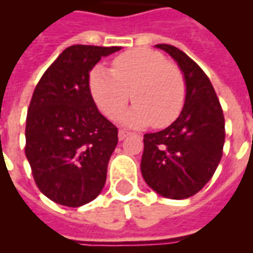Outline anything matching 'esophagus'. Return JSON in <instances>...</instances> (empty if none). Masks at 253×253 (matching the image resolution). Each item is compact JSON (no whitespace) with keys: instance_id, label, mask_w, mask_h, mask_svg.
Listing matches in <instances>:
<instances>
[{"instance_id":"obj_1","label":"esophagus","mask_w":253,"mask_h":253,"mask_svg":"<svg viewBox=\"0 0 253 253\" xmlns=\"http://www.w3.org/2000/svg\"><path fill=\"white\" fill-rule=\"evenodd\" d=\"M127 135H128V132H127L126 130H119L118 131V139H119V140H123V139L126 138Z\"/></svg>"}]
</instances>
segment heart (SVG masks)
Instances as JSON below:
<instances>
[{
    "label": "heart",
    "instance_id": "heart-1",
    "mask_svg": "<svg viewBox=\"0 0 253 253\" xmlns=\"http://www.w3.org/2000/svg\"><path fill=\"white\" fill-rule=\"evenodd\" d=\"M89 84L95 103L111 119L125 110L131 91L134 106L121 118L130 127L170 125L182 110L186 93L180 69L167 63L162 53L147 48L115 57L113 71L95 67Z\"/></svg>",
    "mask_w": 253,
    "mask_h": 253
}]
</instances>
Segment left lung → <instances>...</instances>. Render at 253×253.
Here are the masks:
<instances>
[{
	"label": "left lung",
	"mask_w": 253,
	"mask_h": 253,
	"mask_svg": "<svg viewBox=\"0 0 253 253\" xmlns=\"http://www.w3.org/2000/svg\"><path fill=\"white\" fill-rule=\"evenodd\" d=\"M166 51L184 75L185 102L172 125L144 135L140 170L154 192L170 200L194 196L218 168L224 144V117L209 77L190 57L170 44Z\"/></svg>",
	"instance_id": "obj_1"
}]
</instances>
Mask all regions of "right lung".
Returning a JSON list of instances; mask_svg holds the SVG:
<instances>
[{"label":"right lung","instance_id":"obj_1","mask_svg":"<svg viewBox=\"0 0 253 253\" xmlns=\"http://www.w3.org/2000/svg\"><path fill=\"white\" fill-rule=\"evenodd\" d=\"M121 47L75 44L49 65L34 90L26 119V158L47 198L79 208L98 196L118 130L95 106L94 65Z\"/></svg>","mask_w":253,"mask_h":253}]
</instances>
